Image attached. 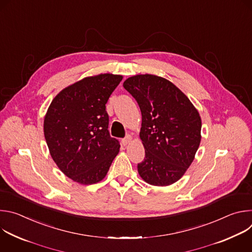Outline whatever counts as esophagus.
<instances>
[{
  "label": "esophagus",
  "mask_w": 252,
  "mask_h": 252,
  "mask_svg": "<svg viewBox=\"0 0 252 252\" xmlns=\"http://www.w3.org/2000/svg\"><path fill=\"white\" fill-rule=\"evenodd\" d=\"M131 139H132L131 135L127 134V135L123 139V145H124V146H127V145H129L130 141H131Z\"/></svg>",
  "instance_id": "1"
}]
</instances>
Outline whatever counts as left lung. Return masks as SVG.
Masks as SVG:
<instances>
[{"label": "left lung", "mask_w": 252, "mask_h": 252, "mask_svg": "<svg viewBox=\"0 0 252 252\" xmlns=\"http://www.w3.org/2000/svg\"><path fill=\"white\" fill-rule=\"evenodd\" d=\"M141 112L145 160L137 164L149 185L167 187L186 173L201 140V119L189 98L168 80L136 75L124 82Z\"/></svg>", "instance_id": "left-lung-1"}]
</instances>
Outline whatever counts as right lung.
Returning a JSON list of instances; mask_svg holds the SVG:
<instances>
[{
	"label": "right lung",
	"mask_w": 252,
	"mask_h": 252,
	"mask_svg": "<svg viewBox=\"0 0 252 252\" xmlns=\"http://www.w3.org/2000/svg\"><path fill=\"white\" fill-rule=\"evenodd\" d=\"M123 76L87 77L62 90L44 120V134L52 158L71 181L94 185L104 178L120 152L109 132L105 103Z\"/></svg>",
	"instance_id": "right-lung-1"
}]
</instances>
